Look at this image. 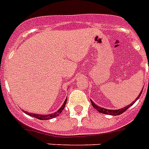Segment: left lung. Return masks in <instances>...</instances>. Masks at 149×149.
Returning a JSON list of instances; mask_svg holds the SVG:
<instances>
[{
  "instance_id": "obj_1",
  "label": "left lung",
  "mask_w": 149,
  "mask_h": 149,
  "mask_svg": "<svg viewBox=\"0 0 149 149\" xmlns=\"http://www.w3.org/2000/svg\"><path fill=\"white\" fill-rule=\"evenodd\" d=\"M142 90H143V89H141V93H139V95H138L137 98H136V99H135V100H134L133 102H132L131 104H129V105L126 106L125 107H124V108L119 109H108L102 108V107H100V106H98L97 105H95V104L94 103V102H93L91 100H90V101H91V103H92V105H93V106L94 107V109H95L97 110L99 112H101V113H103V114L110 115V116H118V115L122 114V113H123V112H125V111H126V110L128 109L129 107H130V106H132V105H133V104L135 103V102H136L138 100H139V98L140 97V95H141Z\"/></svg>"
}]
</instances>
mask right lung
Masks as SVG:
<instances>
[{
	"label": "right lung",
	"instance_id": "add662e5",
	"mask_svg": "<svg viewBox=\"0 0 149 149\" xmlns=\"http://www.w3.org/2000/svg\"><path fill=\"white\" fill-rule=\"evenodd\" d=\"M66 101H67V97L64 101L63 106L60 107L59 109L56 111V112H54V113H51V114H47V115H40V114H36V113H31V112H28L26 111H24V112L26 113V115H28L30 116L34 117V118H37L38 119H40V120H48V119H51V118H54L55 117L58 116L62 112V111L63 110V109L65 108V106H66Z\"/></svg>",
	"mask_w": 149,
	"mask_h": 149
}]
</instances>
